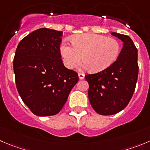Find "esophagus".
Listing matches in <instances>:
<instances>
[{"mask_svg":"<svg viewBox=\"0 0 150 150\" xmlns=\"http://www.w3.org/2000/svg\"><path fill=\"white\" fill-rule=\"evenodd\" d=\"M78 77H79V79L83 80L84 79V78H85V75L83 73H78Z\"/></svg>","mask_w":150,"mask_h":150,"instance_id":"1","label":"esophagus"}]
</instances>
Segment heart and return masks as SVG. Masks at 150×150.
I'll return each mask as SVG.
<instances>
[{"label": "heart", "mask_w": 150, "mask_h": 150, "mask_svg": "<svg viewBox=\"0 0 150 150\" xmlns=\"http://www.w3.org/2000/svg\"><path fill=\"white\" fill-rule=\"evenodd\" d=\"M72 46L67 42L60 45V53L64 64L72 69L81 60L82 66L91 72H99L107 69L115 62L120 51L117 40L104 35L82 33L71 38Z\"/></svg>", "instance_id": "b5f03b06"}]
</instances>
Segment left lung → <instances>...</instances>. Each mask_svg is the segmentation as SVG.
I'll use <instances>...</instances> for the list:
<instances>
[{"label": "left lung", "instance_id": "left-lung-1", "mask_svg": "<svg viewBox=\"0 0 150 150\" xmlns=\"http://www.w3.org/2000/svg\"><path fill=\"white\" fill-rule=\"evenodd\" d=\"M123 42L117 61L101 72L86 75L88 100L100 115H113L121 111L130 102L139 74L138 50L130 36L112 32Z\"/></svg>", "mask_w": 150, "mask_h": 150}]
</instances>
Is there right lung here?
I'll return each instance as SVG.
<instances>
[{
    "mask_svg": "<svg viewBox=\"0 0 150 150\" xmlns=\"http://www.w3.org/2000/svg\"><path fill=\"white\" fill-rule=\"evenodd\" d=\"M62 31L42 28L24 37L16 50L13 67L23 103L40 117L58 114L78 75L64 65L60 53Z\"/></svg>",
    "mask_w": 150,
    "mask_h": 150,
    "instance_id": "1",
    "label": "right lung"
}]
</instances>
